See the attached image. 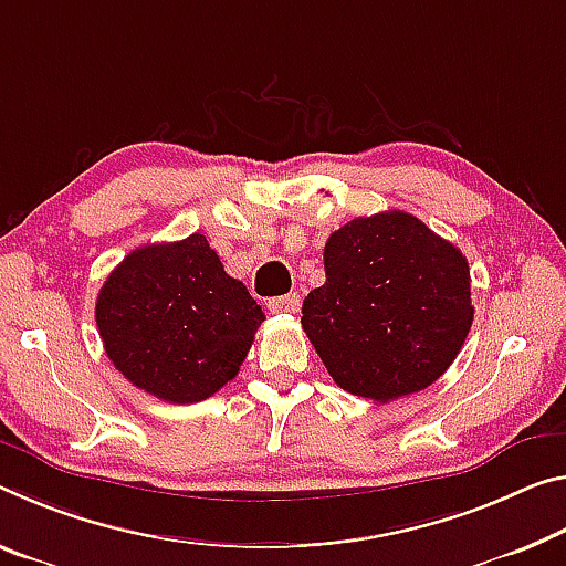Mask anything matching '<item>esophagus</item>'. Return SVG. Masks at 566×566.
Segmentation results:
<instances>
[{
	"mask_svg": "<svg viewBox=\"0 0 566 566\" xmlns=\"http://www.w3.org/2000/svg\"><path fill=\"white\" fill-rule=\"evenodd\" d=\"M300 294H284V297H274L269 300V312H274V315H280V312H297L300 310Z\"/></svg>",
	"mask_w": 566,
	"mask_h": 566,
	"instance_id": "1",
	"label": "esophagus"
}]
</instances>
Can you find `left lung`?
<instances>
[{"label":"left lung","instance_id":"8db88e82","mask_svg":"<svg viewBox=\"0 0 566 566\" xmlns=\"http://www.w3.org/2000/svg\"><path fill=\"white\" fill-rule=\"evenodd\" d=\"M325 276L302 302V327L353 396L388 402L426 390L469 337V262L412 213L339 227L325 244Z\"/></svg>","mask_w":566,"mask_h":566}]
</instances>
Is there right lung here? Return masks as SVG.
<instances>
[{
  "instance_id": "obj_1",
  "label": "right lung",
  "mask_w": 566,
  "mask_h": 566,
  "mask_svg": "<svg viewBox=\"0 0 566 566\" xmlns=\"http://www.w3.org/2000/svg\"><path fill=\"white\" fill-rule=\"evenodd\" d=\"M95 322L115 370L166 402H201L237 378L264 312L203 234L130 251Z\"/></svg>"
}]
</instances>
